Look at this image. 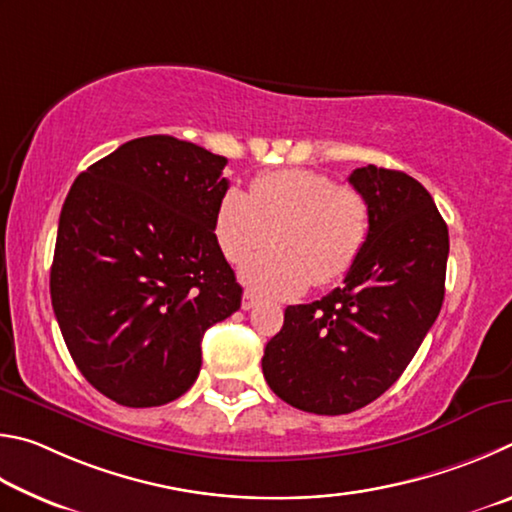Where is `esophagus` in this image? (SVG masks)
Returning <instances> with one entry per match:
<instances>
[{
	"instance_id": "34e87169",
	"label": "esophagus",
	"mask_w": 512,
	"mask_h": 512,
	"mask_svg": "<svg viewBox=\"0 0 512 512\" xmlns=\"http://www.w3.org/2000/svg\"><path fill=\"white\" fill-rule=\"evenodd\" d=\"M256 297H254V294H251V292H245V294H242V303H240V306H242V310H251V308H254L256 306Z\"/></svg>"
}]
</instances>
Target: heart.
Instances as JSON below:
<instances>
[{
    "label": "heart",
    "instance_id": "obj_1",
    "mask_svg": "<svg viewBox=\"0 0 512 512\" xmlns=\"http://www.w3.org/2000/svg\"><path fill=\"white\" fill-rule=\"evenodd\" d=\"M371 206L355 186L308 168L258 175L251 191L231 186L215 206L213 233L224 258L263 297L290 299L308 285H330L357 263L369 240Z\"/></svg>",
    "mask_w": 512,
    "mask_h": 512
}]
</instances>
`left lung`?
<instances>
[{"instance_id":"8db88e82","label":"left lung","mask_w":512,"mask_h":512,"mask_svg":"<svg viewBox=\"0 0 512 512\" xmlns=\"http://www.w3.org/2000/svg\"><path fill=\"white\" fill-rule=\"evenodd\" d=\"M348 182L369 200V240L342 288L285 308L263 355L276 396L321 416L362 409L400 378L441 312L450 254L447 224L414 177L369 164Z\"/></svg>"}]
</instances>
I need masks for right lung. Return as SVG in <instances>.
<instances>
[{
  "instance_id": "add662e5",
  "label": "right lung",
  "mask_w": 512,
  "mask_h": 512,
  "mask_svg": "<svg viewBox=\"0 0 512 512\" xmlns=\"http://www.w3.org/2000/svg\"><path fill=\"white\" fill-rule=\"evenodd\" d=\"M227 159L168 134L98 159L60 211L51 303L85 380L123 407L193 387L206 328L242 288L213 233Z\"/></svg>"
}]
</instances>
